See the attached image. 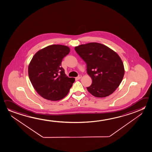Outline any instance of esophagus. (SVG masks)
Listing matches in <instances>:
<instances>
[{
  "instance_id": "34e87169",
  "label": "esophagus",
  "mask_w": 152,
  "mask_h": 152,
  "mask_svg": "<svg viewBox=\"0 0 152 152\" xmlns=\"http://www.w3.org/2000/svg\"><path fill=\"white\" fill-rule=\"evenodd\" d=\"M81 77H82V75H79L78 76H77V77H76L75 79L77 80H79L80 79H81Z\"/></svg>"
}]
</instances>
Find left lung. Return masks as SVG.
Wrapping results in <instances>:
<instances>
[{
	"label": "left lung",
	"mask_w": 152,
	"mask_h": 152,
	"mask_svg": "<svg viewBox=\"0 0 152 152\" xmlns=\"http://www.w3.org/2000/svg\"><path fill=\"white\" fill-rule=\"evenodd\" d=\"M75 51L87 64V73L92 82L88 91L94 96L106 97L113 94L122 81L125 70L118 54L98 43L82 44Z\"/></svg>",
	"instance_id": "left-lung-1"
}]
</instances>
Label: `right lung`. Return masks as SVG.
Segmentation results:
<instances>
[{
	"label": "right lung",
	"mask_w": 152,
	"mask_h": 152,
	"mask_svg": "<svg viewBox=\"0 0 152 152\" xmlns=\"http://www.w3.org/2000/svg\"><path fill=\"white\" fill-rule=\"evenodd\" d=\"M68 46L52 45L38 51L28 66V76L37 92L45 99L57 101L64 98L75 82L61 66L70 52Z\"/></svg>",
	"instance_id": "obj_1"
}]
</instances>
